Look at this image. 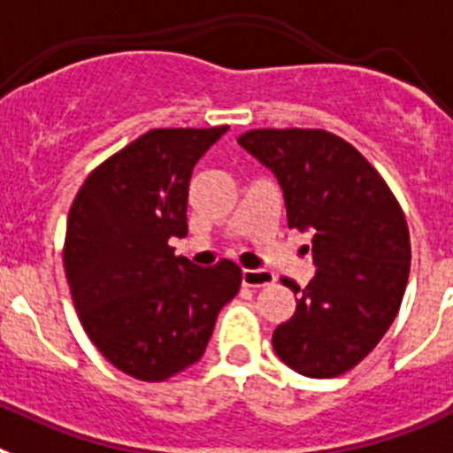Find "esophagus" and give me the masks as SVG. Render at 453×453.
I'll list each match as a JSON object with an SVG mask.
<instances>
[{
    "label": "esophagus",
    "mask_w": 453,
    "mask_h": 453,
    "mask_svg": "<svg viewBox=\"0 0 453 453\" xmlns=\"http://www.w3.org/2000/svg\"><path fill=\"white\" fill-rule=\"evenodd\" d=\"M243 287H250V289H259V287L273 285L275 278L273 273L265 269H243Z\"/></svg>",
    "instance_id": "1"
}]
</instances>
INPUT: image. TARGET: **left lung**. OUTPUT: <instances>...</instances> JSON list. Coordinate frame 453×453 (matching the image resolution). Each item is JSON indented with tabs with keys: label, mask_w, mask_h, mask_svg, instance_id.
Segmentation results:
<instances>
[{
	"label": "left lung",
	"mask_w": 453,
	"mask_h": 453,
	"mask_svg": "<svg viewBox=\"0 0 453 453\" xmlns=\"http://www.w3.org/2000/svg\"><path fill=\"white\" fill-rule=\"evenodd\" d=\"M239 145L273 171L289 227L310 232L317 265L305 289L282 278L296 312L273 330L287 367L333 379L356 367L388 333L411 273V234L380 173L326 129H250Z\"/></svg>",
	"instance_id": "1"
}]
</instances>
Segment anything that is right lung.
Here are the masks:
<instances>
[{"label":"right lung","instance_id":"add662e5","mask_svg":"<svg viewBox=\"0 0 453 453\" xmlns=\"http://www.w3.org/2000/svg\"><path fill=\"white\" fill-rule=\"evenodd\" d=\"M226 132L150 129L102 161L73 200L63 243L73 303L97 351L132 379L161 383L198 363L242 287L230 259L203 269L168 246L187 237L194 166Z\"/></svg>","mask_w":453,"mask_h":453}]
</instances>
